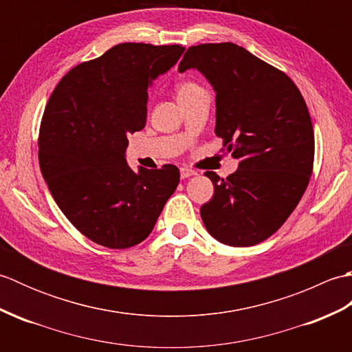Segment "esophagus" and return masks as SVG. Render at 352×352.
Wrapping results in <instances>:
<instances>
[{"mask_svg": "<svg viewBox=\"0 0 352 352\" xmlns=\"http://www.w3.org/2000/svg\"><path fill=\"white\" fill-rule=\"evenodd\" d=\"M180 175H182V178L184 180V178H189V177L197 175V170L189 169V168H182V169H180Z\"/></svg>", "mask_w": 352, "mask_h": 352, "instance_id": "1", "label": "esophagus"}]
</instances>
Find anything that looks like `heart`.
I'll list each match as a JSON object with an SVG mask.
<instances>
[{
  "mask_svg": "<svg viewBox=\"0 0 352 352\" xmlns=\"http://www.w3.org/2000/svg\"><path fill=\"white\" fill-rule=\"evenodd\" d=\"M199 91H203V87L199 85L193 83V81H183V83L177 86V98L178 101H183L186 98H189V96L195 95Z\"/></svg>",
  "mask_w": 352,
  "mask_h": 352,
  "instance_id": "heart-1",
  "label": "heart"
}]
</instances>
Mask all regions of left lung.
<instances>
[{
    "label": "left lung",
    "mask_w": 352,
    "mask_h": 352,
    "mask_svg": "<svg viewBox=\"0 0 352 352\" xmlns=\"http://www.w3.org/2000/svg\"><path fill=\"white\" fill-rule=\"evenodd\" d=\"M195 68L216 92L214 133L239 169L207 170L214 195L201 218L216 241L252 246L278 230L307 189L315 134L300 89L283 71L236 43L190 47L178 71Z\"/></svg>",
    "instance_id": "8db88e82"
}]
</instances>
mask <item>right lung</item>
<instances>
[{
	"label": "right lung",
	"mask_w": 352,
	"mask_h": 352,
	"mask_svg": "<svg viewBox=\"0 0 352 352\" xmlns=\"http://www.w3.org/2000/svg\"><path fill=\"white\" fill-rule=\"evenodd\" d=\"M182 45L119 43L58 81L39 130V164L52 198L81 234L111 250L140 243L175 192L180 170L125 160L129 134L146 122L148 86Z\"/></svg>",
	"instance_id": "obj_1"
}]
</instances>
